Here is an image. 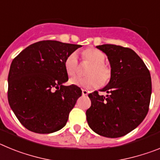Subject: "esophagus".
Listing matches in <instances>:
<instances>
[{"instance_id":"1","label":"esophagus","mask_w":160,"mask_h":160,"mask_svg":"<svg viewBox=\"0 0 160 160\" xmlns=\"http://www.w3.org/2000/svg\"><path fill=\"white\" fill-rule=\"evenodd\" d=\"M82 90V95L84 96H87L88 94V91L87 90Z\"/></svg>"}]
</instances>
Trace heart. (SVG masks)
Instances as JSON below:
<instances>
[{"label": "heart", "mask_w": 160, "mask_h": 160, "mask_svg": "<svg viewBox=\"0 0 160 160\" xmlns=\"http://www.w3.org/2000/svg\"><path fill=\"white\" fill-rule=\"evenodd\" d=\"M80 57L82 62L90 64L86 73L88 77L73 78L70 79V82L71 84L90 90L109 82L111 78V70L104 63L107 58L105 53L94 48H87L80 52ZM64 68L68 76L73 77L77 74L78 71V60L75 53H70L66 58Z\"/></svg>", "instance_id": "b5f03b06"}]
</instances>
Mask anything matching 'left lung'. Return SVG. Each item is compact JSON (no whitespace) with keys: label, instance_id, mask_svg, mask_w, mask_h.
<instances>
[{"label":"left lung","instance_id":"8db88e82","mask_svg":"<svg viewBox=\"0 0 160 160\" xmlns=\"http://www.w3.org/2000/svg\"><path fill=\"white\" fill-rule=\"evenodd\" d=\"M111 63V78L102 90L89 94L91 106L86 112L90 128L108 138L123 136L145 118L152 95V78L143 61L134 50L121 46H98Z\"/></svg>","mask_w":160,"mask_h":160}]
</instances>
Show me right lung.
<instances>
[{
  "instance_id": "1",
  "label": "right lung",
  "mask_w": 160,
  "mask_h": 160,
  "mask_svg": "<svg viewBox=\"0 0 160 160\" xmlns=\"http://www.w3.org/2000/svg\"><path fill=\"white\" fill-rule=\"evenodd\" d=\"M80 47L41 41L14 58L8 76V101L26 129L49 134L65 127L82 90L75 85H62L68 80L64 62Z\"/></svg>"
}]
</instances>
